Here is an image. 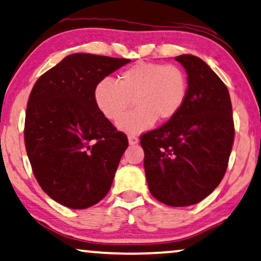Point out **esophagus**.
<instances>
[{
  "label": "esophagus",
  "instance_id": "34e87169",
  "mask_svg": "<svg viewBox=\"0 0 261 261\" xmlns=\"http://www.w3.org/2000/svg\"><path fill=\"white\" fill-rule=\"evenodd\" d=\"M127 140H128V143H130L131 145L137 144L138 142H140V140H138V137H137V136H135V135H128Z\"/></svg>",
  "mask_w": 261,
  "mask_h": 261
}]
</instances>
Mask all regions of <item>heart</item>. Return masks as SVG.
Returning <instances> with one entry per match:
<instances>
[{
    "mask_svg": "<svg viewBox=\"0 0 261 261\" xmlns=\"http://www.w3.org/2000/svg\"><path fill=\"white\" fill-rule=\"evenodd\" d=\"M189 93L186 72L174 64L140 62L118 75L117 82L102 79L94 89V101L109 120L117 121L134 100L137 109L118 123L127 134L148 130L156 120L172 119L182 109Z\"/></svg>",
    "mask_w": 261,
    "mask_h": 261,
    "instance_id": "1",
    "label": "heart"
}]
</instances>
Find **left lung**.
<instances>
[{
    "instance_id": "left-lung-1",
    "label": "left lung",
    "mask_w": 261,
    "mask_h": 261,
    "mask_svg": "<svg viewBox=\"0 0 261 261\" xmlns=\"http://www.w3.org/2000/svg\"><path fill=\"white\" fill-rule=\"evenodd\" d=\"M175 61L187 72L186 101L175 117L142 135L141 145L150 193L166 205L187 206L220 185L235 128L223 81L196 56L181 55Z\"/></svg>"
}]
</instances>
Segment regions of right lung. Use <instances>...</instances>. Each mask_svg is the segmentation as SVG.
<instances>
[{
	"label": "right lung",
	"mask_w": 261,
	"mask_h": 261,
	"mask_svg": "<svg viewBox=\"0 0 261 261\" xmlns=\"http://www.w3.org/2000/svg\"><path fill=\"white\" fill-rule=\"evenodd\" d=\"M128 62L69 55L33 86L25 118L26 151L38 184L62 205L87 209L109 193L128 142L96 107L94 89Z\"/></svg>",
	"instance_id": "right-lung-1"
}]
</instances>
